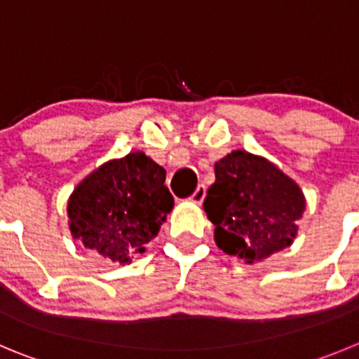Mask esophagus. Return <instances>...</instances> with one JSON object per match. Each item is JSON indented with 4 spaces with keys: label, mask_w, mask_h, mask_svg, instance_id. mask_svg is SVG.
Masks as SVG:
<instances>
[{
    "label": "esophagus",
    "mask_w": 359,
    "mask_h": 359,
    "mask_svg": "<svg viewBox=\"0 0 359 359\" xmlns=\"http://www.w3.org/2000/svg\"><path fill=\"white\" fill-rule=\"evenodd\" d=\"M204 197H206V187L199 185L196 189V192L190 196V201H192V203H196V204H201L204 201Z\"/></svg>",
    "instance_id": "esophagus-1"
}]
</instances>
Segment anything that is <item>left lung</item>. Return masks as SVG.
<instances>
[{
	"instance_id": "left-lung-1",
	"label": "left lung",
	"mask_w": 359,
	"mask_h": 359,
	"mask_svg": "<svg viewBox=\"0 0 359 359\" xmlns=\"http://www.w3.org/2000/svg\"><path fill=\"white\" fill-rule=\"evenodd\" d=\"M204 211L215 225L218 248L252 264L292 243L305 196L271 162L236 149L215 163Z\"/></svg>"
}]
</instances>
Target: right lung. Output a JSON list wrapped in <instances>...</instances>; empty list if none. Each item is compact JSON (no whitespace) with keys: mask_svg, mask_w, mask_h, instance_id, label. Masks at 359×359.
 I'll return each instance as SVG.
<instances>
[{"mask_svg":"<svg viewBox=\"0 0 359 359\" xmlns=\"http://www.w3.org/2000/svg\"><path fill=\"white\" fill-rule=\"evenodd\" d=\"M165 169L142 151L98 167L68 199V225L75 240L109 262L130 264L158 234L172 210Z\"/></svg>","mask_w":359,"mask_h":359,"instance_id":"obj_1","label":"right lung"}]
</instances>
